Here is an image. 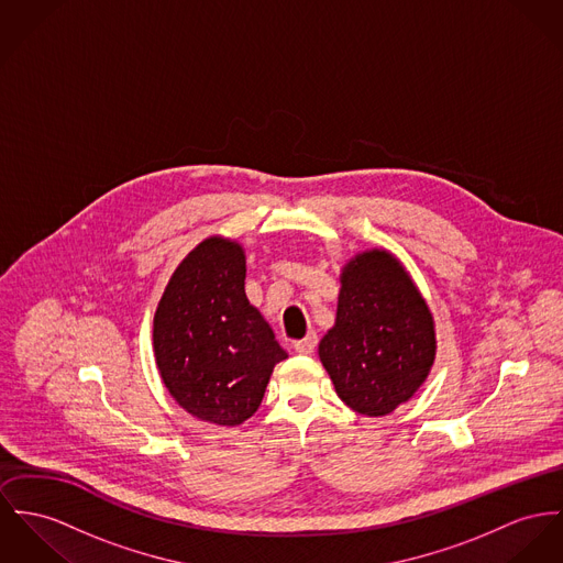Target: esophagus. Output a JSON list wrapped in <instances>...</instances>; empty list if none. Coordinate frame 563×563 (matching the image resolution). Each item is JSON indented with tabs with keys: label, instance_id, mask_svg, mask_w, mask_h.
Listing matches in <instances>:
<instances>
[{
	"label": "esophagus",
	"instance_id": "34e87169",
	"mask_svg": "<svg viewBox=\"0 0 563 563\" xmlns=\"http://www.w3.org/2000/svg\"><path fill=\"white\" fill-rule=\"evenodd\" d=\"M314 346H317V336H314V334H308L302 341H296V343H294V349H296L298 353H312Z\"/></svg>",
	"mask_w": 563,
	"mask_h": 563
}]
</instances>
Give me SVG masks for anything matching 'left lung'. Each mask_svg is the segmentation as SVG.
Wrapping results in <instances>:
<instances>
[{"label": "left lung", "mask_w": 563, "mask_h": 563, "mask_svg": "<svg viewBox=\"0 0 563 563\" xmlns=\"http://www.w3.org/2000/svg\"><path fill=\"white\" fill-rule=\"evenodd\" d=\"M317 351L339 398L368 418L388 416L427 382L433 312L396 255L368 249L346 261L336 319Z\"/></svg>", "instance_id": "8db88e82"}]
</instances>
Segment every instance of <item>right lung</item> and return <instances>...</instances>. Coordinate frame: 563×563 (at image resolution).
Returning a JSON list of instances; mask_svg holds the SVG:
<instances>
[{
  "label": "right lung",
  "mask_w": 563,
  "mask_h": 563,
  "mask_svg": "<svg viewBox=\"0 0 563 563\" xmlns=\"http://www.w3.org/2000/svg\"><path fill=\"white\" fill-rule=\"evenodd\" d=\"M246 253L210 235L175 267L154 314V357L175 402L197 420L238 427L287 360L244 291Z\"/></svg>",
  "instance_id": "right-lung-1"
}]
</instances>
